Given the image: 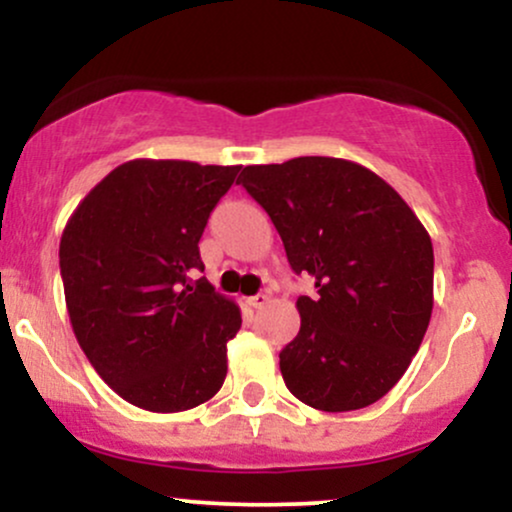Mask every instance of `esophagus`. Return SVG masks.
<instances>
[{"label": "esophagus", "mask_w": 512, "mask_h": 512, "mask_svg": "<svg viewBox=\"0 0 512 512\" xmlns=\"http://www.w3.org/2000/svg\"><path fill=\"white\" fill-rule=\"evenodd\" d=\"M269 301H272V296H269V291H260V293H257V296L248 298V305H250V308L260 310V308H264V305H267Z\"/></svg>", "instance_id": "1"}]
</instances>
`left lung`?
Instances as JSON below:
<instances>
[{
    "label": "left lung",
    "mask_w": 512,
    "mask_h": 512,
    "mask_svg": "<svg viewBox=\"0 0 512 512\" xmlns=\"http://www.w3.org/2000/svg\"><path fill=\"white\" fill-rule=\"evenodd\" d=\"M267 211L296 274L317 296L296 301L301 330L279 354L293 397L354 411L407 373L433 310L431 236L373 170L330 156L248 166L238 178Z\"/></svg>",
    "instance_id": "obj_1"
}]
</instances>
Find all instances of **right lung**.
Returning a JSON list of instances; mask_svg holds the SVG:
<instances>
[{"mask_svg":"<svg viewBox=\"0 0 512 512\" xmlns=\"http://www.w3.org/2000/svg\"><path fill=\"white\" fill-rule=\"evenodd\" d=\"M240 166L134 158L81 199L60 240L76 342L134 407H199L226 380L240 308L207 279L199 238Z\"/></svg>","mask_w":512,"mask_h":512,"instance_id":"obj_1","label":"right lung"}]
</instances>
